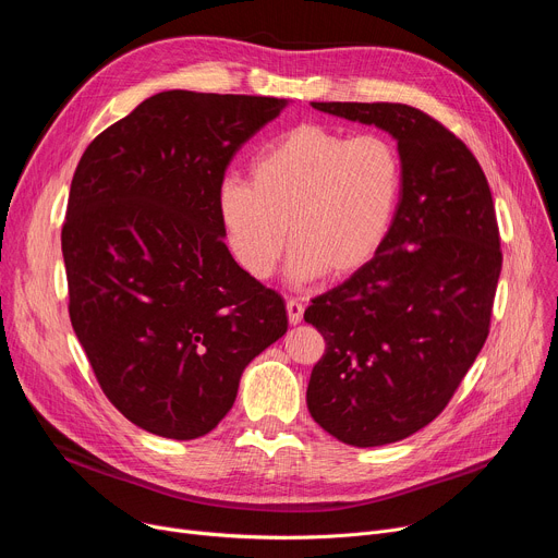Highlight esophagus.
<instances>
[{
  "instance_id": "34e87169",
  "label": "esophagus",
  "mask_w": 558,
  "mask_h": 558,
  "mask_svg": "<svg viewBox=\"0 0 558 558\" xmlns=\"http://www.w3.org/2000/svg\"><path fill=\"white\" fill-rule=\"evenodd\" d=\"M303 312H305V307L296 299H289L287 301V316H289V324L291 326H299L301 324Z\"/></svg>"
}]
</instances>
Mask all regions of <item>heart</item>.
I'll return each instance as SVG.
<instances>
[{
  "instance_id": "1",
  "label": "heart",
  "mask_w": 558,
  "mask_h": 558,
  "mask_svg": "<svg viewBox=\"0 0 558 558\" xmlns=\"http://www.w3.org/2000/svg\"><path fill=\"white\" fill-rule=\"evenodd\" d=\"M402 167L383 135L301 124L269 142L251 162V183L226 179L217 210L228 248L262 280L294 244L287 274L296 284L324 274L360 271L383 246L400 198Z\"/></svg>"
}]
</instances>
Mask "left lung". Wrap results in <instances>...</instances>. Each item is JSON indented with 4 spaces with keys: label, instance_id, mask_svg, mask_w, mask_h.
Instances as JSON below:
<instances>
[{
    "label": "left lung",
    "instance_id": "8db88e82",
    "mask_svg": "<svg viewBox=\"0 0 558 558\" xmlns=\"http://www.w3.org/2000/svg\"><path fill=\"white\" fill-rule=\"evenodd\" d=\"M398 142L400 201L387 238L305 320L326 339L312 418L341 444L402 441L444 412L488 337L502 271L486 175L444 124L404 104L312 101Z\"/></svg>",
    "mask_w": 558,
    "mask_h": 558
}]
</instances>
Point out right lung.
<instances>
[{"label": "right lung", "mask_w": 558, "mask_h": 558, "mask_svg": "<svg viewBox=\"0 0 558 558\" xmlns=\"http://www.w3.org/2000/svg\"><path fill=\"white\" fill-rule=\"evenodd\" d=\"M287 104L158 93L78 160L61 234L72 328L108 400L146 432H213L287 332L284 301L234 262L217 210L234 151Z\"/></svg>", "instance_id": "obj_1"}]
</instances>
